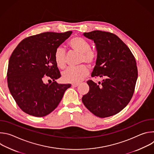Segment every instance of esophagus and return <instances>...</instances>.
I'll use <instances>...</instances> for the list:
<instances>
[{
    "mask_svg": "<svg viewBox=\"0 0 154 154\" xmlns=\"http://www.w3.org/2000/svg\"><path fill=\"white\" fill-rule=\"evenodd\" d=\"M79 85V83H73V84H72V87H77Z\"/></svg>",
    "mask_w": 154,
    "mask_h": 154,
    "instance_id": "1",
    "label": "esophagus"
}]
</instances>
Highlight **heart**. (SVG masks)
I'll use <instances>...</instances> for the list:
<instances>
[{"instance_id": "1", "label": "heart", "mask_w": 154, "mask_h": 154, "mask_svg": "<svg viewBox=\"0 0 154 154\" xmlns=\"http://www.w3.org/2000/svg\"><path fill=\"white\" fill-rule=\"evenodd\" d=\"M69 46L75 52L80 54L79 64L86 63L89 66L94 65L97 59L96 52L91 49L90 44L82 37L77 36L71 39ZM54 60L57 66L60 69L65 68L66 64V54L61 47L56 49ZM89 71L85 65L83 64L76 68H68L62 73V79L66 83H78L88 75Z\"/></svg>"}]
</instances>
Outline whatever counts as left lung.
<instances>
[{
    "label": "left lung",
    "mask_w": 154,
    "mask_h": 154,
    "mask_svg": "<svg viewBox=\"0 0 154 154\" xmlns=\"http://www.w3.org/2000/svg\"><path fill=\"white\" fill-rule=\"evenodd\" d=\"M83 35L94 41L97 51L91 76L105 79L97 84L88 81L90 90L82 97V102L97 117L115 115L133 96L138 77L135 58L125 44L112 33L94 30Z\"/></svg>",
    "instance_id": "left-lung-1"
}]
</instances>
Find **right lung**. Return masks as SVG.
I'll list each match as a JSON object with an SVG mask.
<instances>
[{"instance_id":"right-lung-1","label":"right lung","mask_w":154,"mask_h":154,"mask_svg":"<svg viewBox=\"0 0 154 154\" xmlns=\"http://www.w3.org/2000/svg\"><path fill=\"white\" fill-rule=\"evenodd\" d=\"M71 33L72 31L45 32L30 36L13 52L8 62V86L16 103L26 113L36 117L49 115L71 87V84H58L55 81L61 74L54 54ZM46 79L51 83L46 84Z\"/></svg>"}]
</instances>
